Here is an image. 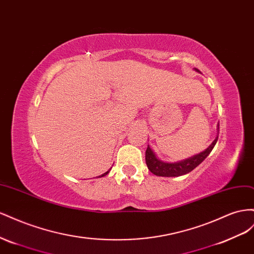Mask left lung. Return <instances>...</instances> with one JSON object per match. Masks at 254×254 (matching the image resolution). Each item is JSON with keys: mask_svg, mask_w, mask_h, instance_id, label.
I'll return each mask as SVG.
<instances>
[{"mask_svg": "<svg viewBox=\"0 0 254 254\" xmlns=\"http://www.w3.org/2000/svg\"><path fill=\"white\" fill-rule=\"evenodd\" d=\"M197 71L199 72V70ZM217 129H218L219 133V125ZM217 140H218V136H216V138L212 142L211 146L205 149L203 152L178 163H164L162 161H159L153 150H152L148 144V148L146 151V163L148 166V169L157 177H180L186 175V173L193 170L198 165H200L204 161L208 156V154L212 152Z\"/></svg>", "mask_w": 254, "mask_h": 254, "instance_id": "1", "label": "left lung"}]
</instances>
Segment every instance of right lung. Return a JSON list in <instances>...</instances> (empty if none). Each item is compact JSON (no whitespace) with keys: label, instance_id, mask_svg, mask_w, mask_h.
<instances>
[{"label":"right lung","instance_id":"right-lung-1","mask_svg":"<svg viewBox=\"0 0 254 254\" xmlns=\"http://www.w3.org/2000/svg\"><path fill=\"white\" fill-rule=\"evenodd\" d=\"M110 170H111V169H110ZM110 170H108V171H107V172H105V173H103V175H102V176H100V177H104V176H106V175H107V173H108V172H110Z\"/></svg>","mask_w":254,"mask_h":254}]
</instances>
